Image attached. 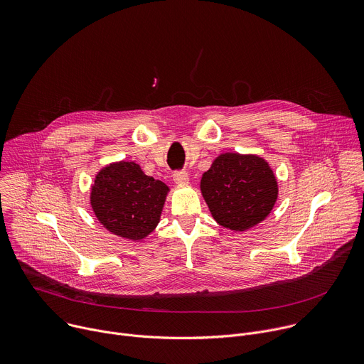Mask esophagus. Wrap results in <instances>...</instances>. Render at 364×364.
Masks as SVG:
<instances>
[{
  "label": "esophagus",
  "instance_id": "obj_1",
  "mask_svg": "<svg viewBox=\"0 0 364 364\" xmlns=\"http://www.w3.org/2000/svg\"><path fill=\"white\" fill-rule=\"evenodd\" d=\"M173 181L179 185H185L189 182V175L186 171H176L173 172Z\"/></svg>",
  "mask_w": 364,
  "mask_h": 364
}]
</instances>
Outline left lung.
I'll return each instance as SVG.
<instances>
[{
  "instance_id": "left-lung-1",
  "label": "left lung",
  "mask_w": 364,
  "mask_h": 364,
  "mask_svg": "<svg viewBox=\"0 0 364 364\" xmlns=\"http://www.w3.org/2000/svg\"><path fill=\"white\" fill-rule=\"evenodd\" d=\"M200 191L213 220L232 231H245L271 212L278 186L268 164L255 155L224 154L202 175Z\"/></svg>"
}]
</instances>
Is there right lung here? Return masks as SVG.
Instances as JSON below:
<instances>
[{
    "instance_id": "1",
    "label": "right lung",
    "mask_w": 364,
    "mask_h": 364,
    "mask_svg": "<svg viewBox=\"0 0 364 364\" xmlns=\"http://www.w3.org/2000/svg\"><path fill=\"white\" fill-rule=\"evenodd\" d=\"M168 191L164 182L144 175L134 162H119L97 173L90 203L106 230L136 241L156 228Z\"/></svg>"
}]
</instances>
